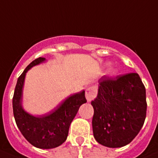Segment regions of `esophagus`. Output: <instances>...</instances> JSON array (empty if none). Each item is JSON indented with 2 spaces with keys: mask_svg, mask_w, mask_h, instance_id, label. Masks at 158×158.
Here are the masks:
<instances>
[{
  "mask_svg": "<svg viewBox=\"0 0 158 158\" xmlns=\"http://www.w3.org/2000/svg\"><path fill=\"white\" fill-rule=\"evenodd\" d=\"M85 96H86L88 102H91L92 100H93L96 96V91H95V88H93V87L88 88L86 89V92H85Z\"/></svg>",
  "mask_w": 158,
  "mask_h": 158,
  "instance_id": "esophagus-1",
  "label": "esophagus"
}]
</instances>
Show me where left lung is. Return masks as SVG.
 <instances>
[{
    "instance_id": "8db88e82",
    "label": "left lung",
    "mask_w": 158,
    "mask_h": 158,
    "mask_svg": "<svg viewBox=\"0 0 158 158\" xmlns=\"http://www.w3.org/2000/svg\"><path fill=\"white\" fill-rule=\"evenodd\" d=\"M92 130L95 140L110 148L131 143L141 130L147 115L146 89L138 73L99 80Z\"/></svg>"
}]
</instances>
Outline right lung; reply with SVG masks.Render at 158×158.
Here are the masks:
<instances>
[{"instance_id":"add662e5","label":"right lung","mask_w":158,"mask_h":158,"mask_svg":"<svg viewBox=\"0 0 158 158\" xmlns=\"http://www.w3.org/2000/svg\"><path fill=\"white\" fill-rule=\"evenodd\" d=\"M45 61L39 57L27 66L17 81L12 99L13 114L19 129L26 139L40 149H52L63 144L67 138L69 125L79 107L87 102L85 91L69 96L54 110L40 117L28 114L22 106L26 73L33 66Z\"/></svg>"}]
</instances>
